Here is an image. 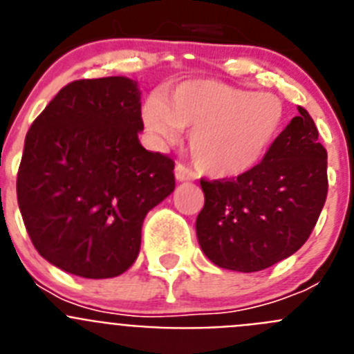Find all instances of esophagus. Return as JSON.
Here are the masks:
<instances>
[{
	"mask_svg": "<svg viewBox=\"0 0 354 354\" xmlns=\"http://www.w3.org/2000/svg\"><path fill=\"white\" fill-rule=\"evenodd\" d=\"M175 179L179 180V183H184V180H195V174L193 170L186 167V165H177L175 167Z\"/></svg>",
	"mask_w": 354,
	"mask_h": 354,
	"instance_id": "esophagus-1",
	"label": "esophagus"
}]
</instances>
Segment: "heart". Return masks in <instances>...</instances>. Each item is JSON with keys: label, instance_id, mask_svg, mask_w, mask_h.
<instances>
[{"label": "heart", "instance_id": "heart-1", "mask_svg": "<svg viewBox=\"0 0 354 354\" xmlns=\"http://www.w3.org/2000/svg\"><path fill=\"white\" fill-rule=\"evenodd\" d=\"M282 118L278 97L212 80L184 81L165 99L154 95L143 106V122L159 142L171 143L180 131L192 129L193 162L214 179H234L257 167Z\"/></svg>", "mask_w": 354, "mask_h": 354}]
</instances>
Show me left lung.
<instances>
[{
	"instance_id": "8db88e82",
	"label": "left lung",
	"mask_w": 354,
	"mask_h": 354,
	"mask_svg": "<svg viewBox=\"0 0 354 354\" xmlns=\"http://www.w3.org/2000/svg\"><path fill=\"white\" fill-rule=\"evenodd\" d=\"M298 111L252 171L200 180L196 237L218 268L262 271L298 252L314 230L328 195V156L308 111Z\"/></svg>"
}]
</instances>
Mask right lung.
<instances>
[{
  "label": "right lung",
  "mask_w": 354,
  "mask_h": 354,
  "mask_svg": "<svg viewBox=\"0 0 354 354\" xmlns=\"http://www.w3.org/2000/svg\"><path fill=\"white\" fill-rule=\"evenodd\" d=\"M138 83L72 81L31 124L17 171L30 239L53 266L113 278L134 264L147 212L175 189L174 161L142 147Z\"/></svg>",
  "instance_id": "right-lung-1"
}]
</instances>
